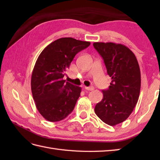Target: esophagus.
I'll return each instance as SVG.
<instances>
[{
    "label": "esophagus",
    "mask_w": 160,
    "mask_h": 160,
    "mask_svg": "<svg viewBox=\"0 0 160 160\" xmlns=\"http://www.w3.org/2000/svg\"><path fill=\"white\" fill-rule=\"evenodd\" d=\"M84 89L87 91H93L94 89V87H84Z\"/></svg>",
    "instance_id": "esophagus-1"
}]
</instances>
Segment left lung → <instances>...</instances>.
Masks as SVG:
<instances>
[{
  "label": "left lung",
  "mask_w": 160,
  "mask_h": 160,
  "mask_svg": "<svg viewBox=\"0 0 160 160\" xmlns=\"http://www.w3.org/2000/svg\"><path fill=\"white\" fill-rule=\"evenodd\" d=\"M94 48L104 60L110 86L102 90L103 98L95 107L102 121L115 126L127 120L136 105L140 92L141 75L135 54L121 44L94 42Z\"/></svg>",
  "instance_id": "8db88e82"
}]
</instances>
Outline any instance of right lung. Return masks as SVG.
I'll return each instance as SVG.
<instances>
[{"label": "right lung", "mask_w": 160, "mask_h": 160, "mask_svg": "<svg viewBox=\"0 0 160 160\" xmlns=\"http://www.w3.org/2000/svg\"><path fill=\"white\" fill-rule=\"evenodd\" d=\"M90 44L61 38L40 53L33 69L31 87L37 109L47 120L60 121L73 111L81 87L65 82L64 76L75 56Z\"/></svg>", "instance_id": "add662e5"}]
</instances>
